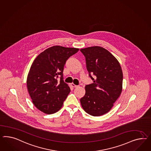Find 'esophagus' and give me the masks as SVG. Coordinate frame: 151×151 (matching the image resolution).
<instances>
[{"label": "esophagus", "instance_id": "1", "mask_svg": "<svg viewBox=\"0 0 151 151\" xmlns=\"http://www.w3.org/2000/svg\"><path fill=\"white\" fill-rule=\"evenodd\" d=\"M70 85H71V87H78V85H75V84L73 83H71Z\"/></svg>", "mask_w": 151, "mask_h": 151}]
</instances>
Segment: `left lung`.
I'll use <instances>...</instances> for the list:
<instances>
[{
    "label": "left lung",
    "instance_id": "8db88e82",
    "mask_svg": "<svg viewBox=\"0 0 151 151\" xmlns=\"http://www.w3.org/2000/svg\"><path fill=\"white\" fill-rule=\"evenodd\" d=\"M93 83L85 86L82 107L94 116L106 114L122 93L123 74L118 60L106 49L93 46L80 49ZM94 75L93 78L91 75Z\"/></svg>",
    "mask_w": 151,
    "mask_h": 151
}]
</instances>
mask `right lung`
I'll return each instance as SVG.
<instances>
[{
  "label": "right lung",
  "mask_w": 151,
  "mask_h": 151,
  "mask_svg": "<svg viewBox=\"0 0 151 151\" xmlns=\"http://www.w3.org/2000/svg\"><path fill=\"white\" fill-rule=\"evenodd\" d=\"M78 50L54 45L34 60L27 75V87L33 104L42 112L54 114L61 109L70 92L63 80L64 67L68 59Z\"/></svg>",
  "instance_id": "obj_1"
}]
</instances>
